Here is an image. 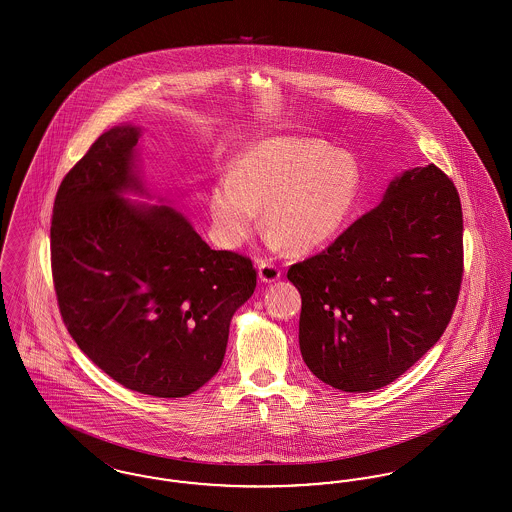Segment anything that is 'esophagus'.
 Here are the masks:
<instances>
[{
	"instance_id": "esophagus-1",
	"label": "esophagus",
	"mask_w": 512,
	"mask_h": 512,
	"mask_svg": "<svg viewBox=\"0 0 512 512\" xmlns=\"http://www.w3.org/2000/svg\"><path fill=\"white\" fill-rule=\"evenodd\" d=\"M280 274H282V270L276 267V265H272V263H268V261H261V263H259V278H261V282L270 284V282L278 280Z\"/></svg>"
}]
</instances>
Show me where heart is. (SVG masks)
Listing matches in <instances>:
<instances>
[{
  "label": "heart",
  "instance_id": "1",
  "mask_svg": "<svg viewBox=\"0 0 512 512\" xmlns=\"http://www.w3.org/2000/svg\"><path fill=\"white\" fill-rule=\"evenodd\" d=\"M359 161L315 138H268L245 147L209 192L213 234L236 249L265 209L272 244L307 253L340 234L361 195Z\"/></svg>",
  "mask_w": 512,
  "mask_h": 512
}]
</instances>
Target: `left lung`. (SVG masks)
Here are the masks:
<instances>
[{"instance_id": "8db88e82", "label": "left lung", "mask_w": 512, "mask_h": 512, "mask_svg": "<svg viewBox=\"0 0 512 512\" xmlns=\"http://www.w3.org/2000/svg\"><path fill=\"white\" fill-rule=\"evenodd\" d=\"M463 268L455 184L436 165L403 172L378 207L288 270L305 365L336 390L388 386L445 332Z\"/></svg>"}]
</instances>
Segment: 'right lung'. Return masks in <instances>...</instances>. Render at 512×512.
Masks as SVG:
<instances>
[{"label": "right lung", "mask_w": 512, "mask_h": 512, "mask_svg": "<svg viewBox=\"0 0 512 512\" xmlns=\"http://www.w3.org/2000/svg\"><path fill=\"white\" fill-rule=\"evenodd\" d=\"M140 128L101 134L63 178L51 217L61 318L84 355L128 390L184 397L219 372L232 315L251 297L249 257L215 251L167 205L122 199Z\"/></svg>", "instance_id": "obj_1"}]
</instances>
